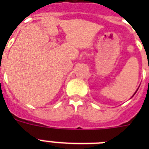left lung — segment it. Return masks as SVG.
Instances as JSON below:
<instances>
[{"label":"left lung","mask_w":149,"mask_h":149,"mask_svg":"<svg viewBox=\"0 0 149 149\" xmlns=\"http://www.w3.org/2000/svg\"><path fill=\"white\" fill-rule=\"evenodd\" d=\"M139 87H138V89H139ZM138 89H136V92H135V93H134V95H133V96H134V95H135V94H136V92H137V90H138ZM133 96H132V97H133ZM132 97H131V98H132Z\"/></svg>","instance_id":"obj_1"}]
</instances>
